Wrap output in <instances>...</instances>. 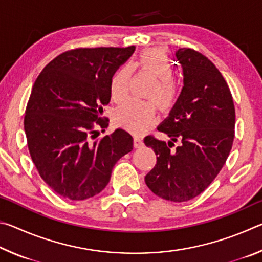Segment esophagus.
I'll return each mask as SVG.
<instances>
[{
  "label": "esophagus",
  "mask_w": 262,
  "mask_h": 262,
  "mask_svg": "<svg viewBox=\"0 0 262 262\" xmlns=\"http://www.w3.org/2000/svg\"><path fill=\"white\" fill-rule=\"evenodd\" d=\"M143 145V141H142V137L140 135H135L134 137V147L135 148H141Z\"/></svg>",
  "instance_id": "obj_1"
}]
</instances>
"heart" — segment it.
<instances>
[{"instance_id": "obj_1", "label": "heart", "mask_w": 262, "mask_h": 262, "mask_svg": "<svg viewBox=\"0 0 262 262\" xmlns=\"http://www.w3.org/2000/svg\"><path fill=\"white\" fill-rule=\"evenodd\" d=\"M134 69L145 70L157 77V81L148 91L147 97L156 99L163 110H170L177 104L180 96L178 82L172 77L174 69L167 53L162 48H149L140 53ZM132 68L121 66L113 74L110 83V92L115 103H122L130 90ZM157 105L152 100L130 99L115 113V122L132 132L140 133L156 121Z\"/></svg>"}]
</instances>
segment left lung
I'll return each instance as SVG.
<instances>
[{
	"label": "left lung",
	"instance_id": "8db88e82",
	"mask_svg": "<svg viewBox=\"0 0 262 262\" xmlns=\"http://www.w3.org/2000/svg\"><path fill=\"white\" fill-rule=\"evenodd\" d=\"M184 69V88L168 118L158 127L171 140L147 136L156 165L145 176L154 194L172 202H185L201 194L227 162L231 151L236 111L228 83L215 64L198 51L176 53ZM173 141H179L176 149Z\"/></svg>",
	"mask_w": 262,
	"mask_h": 262
}]
</instances>
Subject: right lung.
I'll use <instances>...</instances> for the list:
<instances>
[{"label":"right lung","instance_id":"obj_1","mask_svg":"<svg viewBox=\"0 0 262 262\" xmlns=\"http://www.w3.org/2000/svg\"><path fill=\"white\" fill-rule=\"evenodd\" d=\"M135 46L74 48L57 55L35 79L24 129L31 158L42 180L60 196L86 200L108 184L113 166L133 150L123 129L98 137L111 100L113 74Z\"/></svg>","mask_w":262,"mask_h":262}]
</instances>
